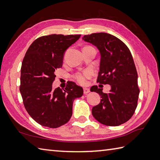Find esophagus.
Instances as JSON below:
<instances>
[{"instance_id": "obj_1", "label": "esophagus", "mask_w": 160, "mask_h": 160, "mask_svg": "<svg viewBox=\"0 0 160 160\" xmlns=\"http://www.w3.org/2000/svg\"><path fill=\"white\" fill-rule=\"evenodd\" d=\"M90 92V89L88 88H83V93L84 94H88Z\"/></svg>"}]
</instances>
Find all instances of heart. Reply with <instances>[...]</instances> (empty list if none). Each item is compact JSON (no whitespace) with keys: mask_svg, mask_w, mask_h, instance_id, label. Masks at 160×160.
<instances>
[{"mask_svg":"<svg viewBox=\"0 0 160 160\" xmlns=\"http://www.w3.org/2000/svg\"><path fill=\"white\" fill-rule=\"evenodd\" d=\"M91 76H92V72L90 70H86L84 71L83 73L77 74L75 78H76L77 81L79 83L84 84L86 82V79H88V78H90Z\"/></svg>","mask_w":160,"mask_h":160,"instance_id":"1","label":"heart"}]
</instances>
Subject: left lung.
<instances>
[{"instance_id":"8db88e82","label":"left lung","mask_w":160,"mask_h":160,"mask_svg":"<svg viewBox=\"0 0 160 160\" xmlns=\"http://www.w3.org/2000/svg\"><path fill=\"white\" fill-rule=\"evenodd\" d=\"M83 40L98 48L100 65L97 82L109 84L107 93L93 86L102 99L92 108L93 117L102 124L118 126L131 118L137 107L139 95L138 74L132 53L126 44L118 38L106 32L84 35Z\"/></svg>"}]
</instances>
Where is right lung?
<instances>
[{
    "label": "right lung",
    "mask_w": 160,
    "mask_h": 160,
    "mask_svg": "<svg viewBox=\"0 0 160 160\" xmlns=\"http://www.w3.org/2000/svg\"><path fill=\"white\" fill-rule=\"evenodd\" d=\"M81 35H49L33 42L24 56L20 92L27 112L39 124L50 128L65 125L72 115V105L83 90L69 81L65 89L53 90L55 71L62 66L65 51Z\"/></svg>",
    "instance_id": "1"
}]
</instances>
